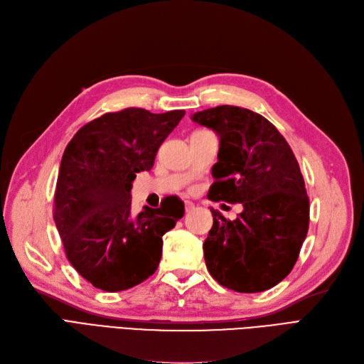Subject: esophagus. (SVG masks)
<instances>
[{
  "label": "esophagus",
  "mask_w": 364,
  "mask_h": 364,
  "mask_svg": "<svg viewBox=\"0 0 364 364\" xmlns=\"http://www.w3.org/2000/svg\"><path fill=\"white\" fill-rule=\"evenodd\" d=\"M193 208H195V204H193L192 201H186V203H184V210H186V213H191Z\"/></svg>",
  "instance_id": "1"
}]
</instances>
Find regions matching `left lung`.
I'll list each match as a JSON object with an SVG mask.
<instances>
[{"label":"left lung","mask_w":364,"mask_h":364,"mask_svg":"<svg viewBox=\"0 0 364 364\" xmlns=\"http://www.w3.org/2000/svg\"><path fill=\"white\" fill-rule=\"evenodd\" d=\"M192 119L220 139L207 198L243 205L236 220L212 208L204 242L208 272L234 291L271 289L290 274L309 231L310 203L298 160L275 125L252 110L218 105Z\"/></svg>","instance_id":"obj_1"}]
</instances>
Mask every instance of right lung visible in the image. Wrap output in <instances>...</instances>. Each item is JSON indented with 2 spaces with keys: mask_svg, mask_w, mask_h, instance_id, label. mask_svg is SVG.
Here are the masks:
<instances>
[{
  "mask_svg": "<svg viewBox=\"0 0 364 364\" xmlns=\"http://www.w3.org/2000/svg\"><path fill=\"white\" fill-rule=\"evenodd\" d=\"M184 110L139 107L105 113L68 144L58 171L53 216L66 259L89 283L121 291L156 272L163 234L184 215L178 196L132 215L136 173L149 171Z\"/></svg>",
  "mask_w": 364,
  "mask_h": 364,
  "instance_id": "obj_1",
  "label": "right lung"
}]
</instances>
